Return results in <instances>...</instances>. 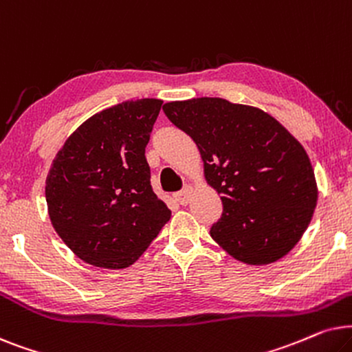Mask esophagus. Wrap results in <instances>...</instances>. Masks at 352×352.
I'll list each match as a JSON object with an SVG mask.
<instances>
[{
    "mask_svg": "<svg viewBox=\"0 0 352 352\" xmlns=\"http://www.w3.org/2000/svg\"><path fill=\"white\" fill-rule=\"evenodd\" d=\"M191 195H193V188H191V186H185L184 190L175 193V199L179 201L182 206H186L191 201Z\"/></svg>",
    "mask_w": 352,
    "mask_h": 352,
    "instance_id": "obj_1",
    "label": "esophagus"
}]
</instances>
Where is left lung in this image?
Returning <instances> with one entry per match:
<instances>
[{"mask_svg":"<svg viewBox=\"0 0 352 352\" xmlns=\"http://www.w3.org/2000/svg\"><path fill=\"white\" fill-rule=\"evenodd\" d=\"M162 109L193 138L206 182L222 195L214 241L250 265L288 254L311 223L318 195L302 144L259 107L222 98L172 101Z\"/></svg>","mask_w":352,"mask_h":352,"instance_id":"8db88e82","label":"left lung"}]
</instances>
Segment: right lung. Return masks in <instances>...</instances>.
Here are the masks:
<instances>
[{
  "instance_id": "add662e5",
  "label": "right lung",
  "mask_w": 352,
  "mask_h": 352,
  "mask_svg": "<svg viewBox=\"0 0 352 352\" xmlns=\"http://www.w3.org/2000/svg\"><path fill=\"white\" fill-rule=\"evenodd\" d=\"M162 101H124L87 119L56 154L46 177L54 230L75 256L127 269L170 219L151 188L144 157Z\"/></svg>"
}]
</instances>
